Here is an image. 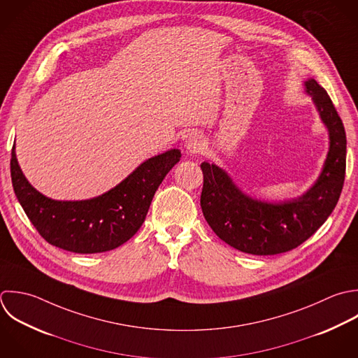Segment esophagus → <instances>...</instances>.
I'll use <instances>...</instances> for the list:
<instances>
[{"label":"esophagus","instance_id":"34e87169","mask_svg":"<svg viewBox=\"0 0 358 358\" xmlns=\"http://www.w3.org/2000/svg\"><path fill=\"white\" fill-rule=\"evenodd\" d=\"M188 152L191 153H199L205 149V142L203 139L198 135V134H191L187 139V143H185Z\"/></svg>","mask_w":358,"mask_h":358}]
</instances>
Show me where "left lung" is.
<instances>
[{
    "label": "left lung",
    "instance_id": "8db88e82",
    "mask_svg": "<svg viewBox=\"0 0 358 358\" xmlns=\"http://www.w3.org/2000/svg\"><path fill=\"white\" fill-rule=\"evenodd\" d=\"M304 85L329 132L322 173L304 195L278 203L258 201L245 195L216 164H201L203 216L220 240L241 252L276 255L297 248L325 223L342 194L346 174L343 122L329 94L315 79Z\"/></svg>",
    "mask_w": 358,
    "mask_h": 358
}]
</instances>
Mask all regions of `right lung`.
<instances>
[{"label":"right lung","mask_w":358,"mask_h":358,"mask_svg":"<svg viewBox=\"0 0 358 358\" xmlns=\"http://www.w3.org/2000/svg\"><path fill=\"white\" fill-rule=\"evenodd\" d=\"M180 157L178 149L150 157L100 196L54 201L29 184L13 146L10 178L26 216L47 243L75 254H97L122 245L141 229L156 189Z\"/></svg>","instance_id":"obj_1"}]
</instances>
